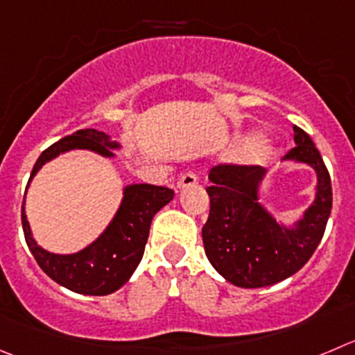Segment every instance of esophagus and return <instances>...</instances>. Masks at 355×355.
I'll return each instance as SVG.
<instances>
[{
    "instance_id": "obj_1",
    "label": "esophagus",
    "mask_w": 355,
    "mask_h": 355,
    "mask_svg": "<svg viewBox=\"0 0 355 355\" xmlns=\"http://www.w3.org/2000/svg\"><path fill=\"white\" fill-rule=\"evenodd\" d=\"M198 184V177L196 173H193V171H187V173L180 175V178H178V187L180 189H185V187H191V185Z\"/></svg>"
}]
</instances>
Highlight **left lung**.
Segmentation results:
<instances>
[{
	"label": "left lung",
	"instance_id": "left-lung-1",
	"mask_svg": "<svg viewBox=\"0 0 355 355\" xmlns=\"http://www.w3.org/2000/svg\"><path fill=\"white\" fill-rule=\"evenodd\" d=\"M294 144L284 159L306 162L317 171V196L294 230L280 224L257 203L264 168L220 162L211 168L210 215L203 245L211 266L233 286H273L300 271L315 252L333 207L331 177L312 138L294 125Z\"/></svg>",
	"mask_w": 355,
	"mask_h": 355
}]
</instances>
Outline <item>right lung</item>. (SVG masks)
Instances as JSON below:
<instances>
[{
	"instance_id": "obj_1",
	"label": "right lung",
	"mask_w": 355,
	"mask_h": 355,
	"mask_svg": "<svg viewBox=\"0 0 355 355\" xmlns=\"http://www.w3.org/2000/svg\"><path fill=\"white\" fill-rule=\"evenodd\" d=\"M119 145L98 129H78L42 152L33 166L29 182L47 161L71 148H89L112 157ZM173 189L138 184L124 189V200L107 231L92 245L71 256L43 250L33 240L22 203V230L36 263L59 286L87 296H105L121 289L144 257L145 243L154 215L173 200Z\"/></svg>"
}]
</instances>
